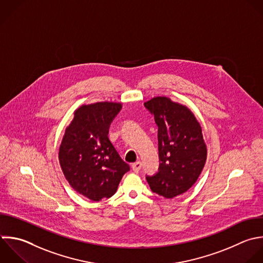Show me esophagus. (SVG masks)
<instances>
[{
  "instance_id": "1",
  "label": "esophagus",
  "mask_w": 263,
  "mask_h": 263,
  "mask_svg": "<svg viewBox=\"0 0 263 263\" xmlns=\"http://www.w3.org/2000/svg\"><path fill=\"white\" fill-rule=\"evenodd\" d=\"M141 166H142V163H141L140 161H136L135 163L132 164V168H133V171L136 172V173L141 170Z\"/></svg>"
}]
</instances>
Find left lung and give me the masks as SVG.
<instances>
[{
	"label": "left lung",
	"mask_w": 263,
	"mask_h": 263,
	"mask_svg": "<svg viewBox=\"0 0 263 263\" xmlns=\"http://www.w3.org/2000/svg\"><path fill=\"white\" fill-rule=\"evenodd\" d=\"M158 126V172L147 176L151 190L165 198L186 192L198 179L205 160L206 146L194 114L165 97L144 103Z\"/></svg>",
	"instance_id": "left-lung-1"
}]
</instances>
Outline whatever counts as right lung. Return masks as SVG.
I'll use <instances>...</instances> for the list:
<instances>
[{
  "mask_svg": "<svg viewBox=\"0 0 263 263\" xmlns=\"http://www.w3.org/2000/svg\"><path fill=\"white\" fill-rule=\"evenodd\" d=\"M121 108L120 103L111 102L81 106L60 146L59 159L66 179L74 190L93 201L114 195L129 171L108 137Z\"/></svg>",
  "mask_w": 263,
  "mask_h": 263,
  "instance_id": "add662e5",
  "label": "right lung"
}]
</instances>
